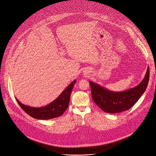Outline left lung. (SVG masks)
<instances>
[{
    "mask_svg": "<svg viewBox=\"0 0 156 156\" xmlns=\"http://www.w3.org/2000/svg\"><path fill=\"white\" fill-rule=\"evenodd\" d=\"M149 79V69H147L143 80L136 87L127 90L115 92L99 84L90 81L91 97L94 102L105 112L118 113L131 108L145 91Z\"/></svg>",
    "mask_w": 156,
    "mask_h": 156,
    "instance_id": "left-lung-1",
    "label": "left lung"
}]
</instances>
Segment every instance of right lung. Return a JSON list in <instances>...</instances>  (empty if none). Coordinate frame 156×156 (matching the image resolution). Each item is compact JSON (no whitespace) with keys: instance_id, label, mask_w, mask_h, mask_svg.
Returning a JSON list of instances; mask_svg holds the SVG:
<instances>
[{"instance_id":"add662e5","label":"right lung","mask_w":156,"mask_h":156,"mask_svg":"<svg viewBox=\"0 0 156 156\" xmlns=\"http://www.w3.org/2000/svg\"><path fill=\"white\" fill-rule=\"evenodd\" d=\"M76 82L74 80L53 102L41 108H33L21 104L16 98V101L23 110L28 115L37 119H51L63 114L69 106L71 91Z\"/></svg>"}]
</instances>
